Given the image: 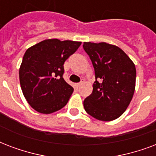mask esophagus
<instances>
[{
    "instance_id": "obj_1",
    "label": "esophagus",
    "mask_w": 156,
    "mask_h": 156,
    "mask_svg": "<svg viewBox=\"0 0 156 156\" xmlns=\"http://www.w3.org/2000/svg\"><path fill=\"white\" fill-rule=\"evenodd\" d=\"M84 80H82L80 82V83H77V86H78V87H80V86H81L82 84H84Z\"/></svg>"
}]
</instances>
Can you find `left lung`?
Wrapping results in <instances>:
<instances>
[{
	"label": "left lung",
	"mask_w": 156,
	"mask_h": 156,
	"mask_svg": "<svg viewBox=\"0 0 156 156\" xmlns=\"http://www.w3.org/2000/svg\"><path fill=\"white\" fill-rule=\"evenodd\" d=\"M83 48L91 59L96 78L92 94L84 101V110L98 120L117 119L126 111L134 94V63L114 44L84 42Z\"/></svg>",
	"instance_id": "obj_1"
}]
</instances>
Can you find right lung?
Segmentation results:
<instances>
[{
	"label": "right lung",
	"mask_w": 156,
	"mask_h": 156,
	"mask_svg": "<svg viewBox=\"0 0 156 156\" xmlns=\"http://www.w3.org/2000/svg\"><path fill=\"white\" fill-rule=\"evenodd\" d=\"M80 41L47 39L27 49L19 68L22 91L29 105L42 114L62 109L73 88L65 81L63 64Z\"/></svg>",
	"instance_id": "1"
}]
</instances>
